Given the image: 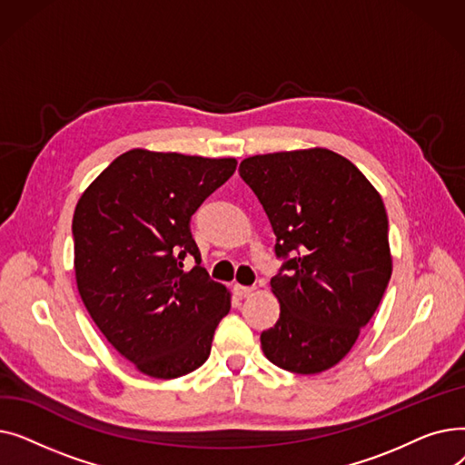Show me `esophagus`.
<instances>
[{
    "instance_id": "1",
    "label": "esophagus",
    "mask_w": 465,
    "mask_h": 465,
    "mask_svg": "<svg viewBox=\"0 0 465 465\" xmlns=\"http://www.w3.org/2000/svg\"><path fill=\"white\" fill-rule=\"evenodd\" d=\"M254 292V286H242V284H233V294L237 298H247Z\"/></svg>"
}]
</instances>
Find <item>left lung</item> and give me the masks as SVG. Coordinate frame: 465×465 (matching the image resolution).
<instances>
[{
  "label": "left lung",
  "instance_id": "left-lung-1",
  "mask_svg": "<svg viewBox=\"0 0 465 465\" xmlns=\"http://www.w3.org/2000/svg\"><path fill=\"white\" fill-rule=\"evenodd\" d=\"M277 235L279 321L262 331L277 368H333L371 321L392 275L388 216L361 171L328 149L258 154L239 165Z\"/></svg>",
  "mask_w": 465,
  "mask_h": 465
}]
</instances>
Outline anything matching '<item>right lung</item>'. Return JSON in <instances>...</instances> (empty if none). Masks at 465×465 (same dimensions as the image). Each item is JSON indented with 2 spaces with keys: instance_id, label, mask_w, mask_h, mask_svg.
<instances>
[{
  "instance_id": "1",
  "label": "right lung",
  "mask_w": 465,
  "mask_h": 465,
  "mask_svg": "<svg viewBox=\"0 0 465 465\" xmlns=\"http://www.w3.org/2000/svg\"><path fill=\"white\" fill-rule=\"evenodd\" d=\"M237 167L134 149L83 192L73 214L75 279L92 321L135 368L177 379L211 354L230 292L209 279L190 218ZM196 263L183 270V258Z\"/></svg>"
}]
</instances>
